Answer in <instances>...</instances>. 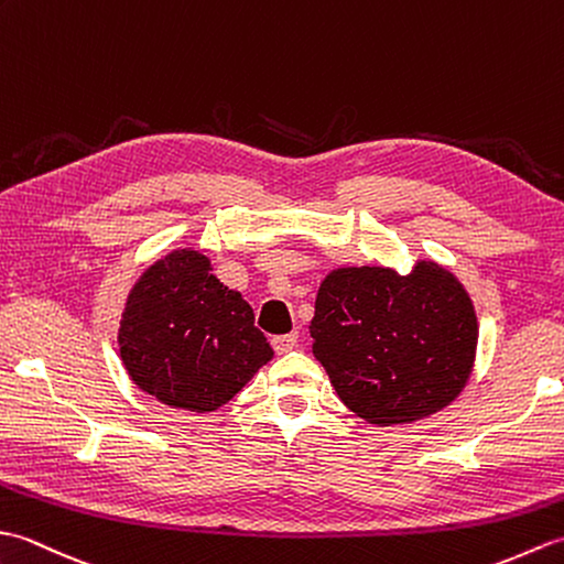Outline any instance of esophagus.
<instances>
[{
    "label": "esophagus",
    "instance_id": "obj_1",
    "mask_svg": "<svg viewBox=\"0 0 564 564\" xmlns=\"http://www.w3.org/2000/svg\"><path fill=\"white\" fill-rule=\"evenodd\" d=\"M271 344H273V349L279 351V354L291 351L293 346L297 344V332H291V334H281V337H273V339H271Z\"/></svg>",
    "mask_w": 564,
    "mask_h": 564
}]
</instances>
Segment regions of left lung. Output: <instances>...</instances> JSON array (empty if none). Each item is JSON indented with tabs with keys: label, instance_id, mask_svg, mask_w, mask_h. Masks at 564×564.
<instances>
[{
	"label": "left lung",
	"instance_id": "left-lung-1",
	"mask_svg": "<svg viewBox=\"0 0 564 564\" xmlns=\"http://www.w3.org/2000/svg\"><path fill=\"white\" fill-rule=\"evenodd\" d=\"M310 337L356 416L378 426L412 424L467 386L477 317L463 283L434 259H416L404 275L341 267L319 283Z\"/></svg>",
	"mask_w": 564,
	"mask_h": 564
}]
</instances>
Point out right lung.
I'll return each instance as SVG.
<instances>
[{
    "mask_svg": "<svg viewBox=\"0 0 564 564\" xmlns=\"http://www.w3.org/2000/svg\"><path fill=\"white\" fill-rule=\"evenodd\" d=\"M135 386L162 404L215 412L273 358L242 293L213 275L200 249H172L140 273L118 327Z\"/></svg>",
    "mask_w": 564,
    "mask_h": 564,
    "instance_id": "add662e5",
    "label": "right lung"
}]
</instances>
